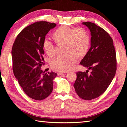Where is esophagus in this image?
<instances>
[{
	"instance_id": "1",
	"label": "esophagus",
	"mask_w": 127,
	"mask_h": 127,
	"mask_svg": "<svg viewBox=\"0 0 127 127\" xmlns=\"http://www.w3.org/2000/svg\"><path fill=\"white\" fill-rule=\"evenodd\" d=\"M63 74V72H57V75H59H59H62Z\"/></svg>"
}]
</instances>
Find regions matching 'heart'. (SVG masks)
I'll return each instance as SVG.
<instances>
[{"mask_svg":"<svg viewBox=\"0 0 127 127\" xmlns=\"http://www.w3.org/2000/svg\"><path fill=\"white\" fill-rule=\"evenodd\" d=\"M52 38L58 46L63 45V52L65 53L51 61V68L57 71H68L75 63L76 58L80 59L85 57L90 48V35L81 27L61 26L53 32ZM43 47L50 57L55 56V48L52 42L45 40Z\"/></svg>","mask_w":127,"mask_h":127,"instance_id":"heart-1","label":"heart"}]
</instances>
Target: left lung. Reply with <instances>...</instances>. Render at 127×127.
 <instances>
[{
	"instance_id": "obj_1",
	"label": "left lung",
	"mask_w": 127,
	"mask_h": 127,
	"mask_svg": "<svg viewBox=\"0 0 127 127\" xmlns=\"http://www.w3.org/2000/svg\"><path fill=\"white\" fill-rule=\"evenodd\" d=\"M91 33V47L80 64L91 70L78 71L74 87L77 95L86 100L98 98L106 90L117 69L113 40L104 29L90 22H83Z\"/></svg>"
}]
</instances>
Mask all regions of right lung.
I'll use <instances>...</instances> for the list:
<instances>
[{"label":"right lung","instance_id":"right-lung-1","mask_svg":"<svg viewBox=\"0 0 127 127\" xmlns=\"http://www.w3.org/2000/svg\"><path fill=\"white\" fill-rule=\"evenodd\" d=\"M56 23L36 22L24 28L16 37L12 48V69L25 93L31 98L41 100L53 90L54 72L45 73L43 49L45 36Z\"/></svg>","mask_w":127,"mask_h":127}]
</instances>
